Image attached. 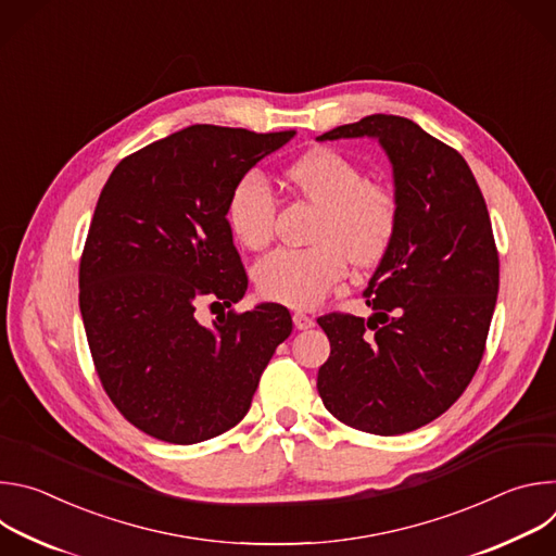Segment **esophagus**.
<instances>
[{"label": "esophagus", "instance_id": "esophagus-1", "mask_svg": "<svg viewBox=\"0 0 556 556\" xmlns=\"http://www.w3.org/2000/svg\"><path fill=\"white\" fill-rule=\"evenodd\" d=\"M292 321H294V328H296V330H309V328H314V319H312V316L303 314V312H294V314H292Z\"/></svg>", "mask_w": 556, "mask_h": 556}]
</instances>
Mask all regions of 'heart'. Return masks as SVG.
I'll list each match as a JSON object with an SVG mask.
<instances>
[{"label": "heart", "instance_id": "1", "mask_svg": "<svg viewBox=\"0 0 556 556\" xmlns=\"http://www.w3.org/2000/svg\"><path fill=\"white\" fill-rule=\"evenodd\" d=\"M286 182L319 206L309 249H277L255 266L260 292L288 307L319 305L343 279L348 260L371 266L389 251L399 204L393 193L365 180L350 157L321 149L312 151L286 169ZM228 224L235 240L251 251L268 247L275 232L277 202L257 174L244 176L228 198Z\"/></svg>", "mask_w": 556, "mask_h": 556}]
</instances>
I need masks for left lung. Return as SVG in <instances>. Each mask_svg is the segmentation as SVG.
Returning a JSON list of instances; mask_svg holds the SVG:
<instances>
[{
	"label": "left lung",
	"mask_w": 556,
	"mask_h": 556,
	"mask_svg": "<svg viewBox=\"0 0 556 556\" xmlns=\"http://www.w3.org/2000/svg\"><path fill=\"white\" fill-rule=\"evenodd\" d=\"M376 138L393 172L399 226L365 290L369 319L326 314L330 358L316 376L343 425L399 435L442 416L484 356L500 257L464 157L409 118L371 114L316 140Z\"/></svg>",
	"instance_id": "obj_1"
}]
</instances>
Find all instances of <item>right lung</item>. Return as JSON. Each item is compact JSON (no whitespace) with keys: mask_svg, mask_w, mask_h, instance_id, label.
<instances>
[{"mask_svg":"<svg viewBox=\"0 0 556 556\" xmlns=\"http://www.w3.org/2000/svg\"><path fill=\"white\" fill-rule=\"evenodd\" d=\"M294 134L191 125L123 157L101 191L78 305L110 401L151 438L195 444L232 429L292 332L279 303L224 307L249 288L228 198ZM202 300L223 307L213 327L197 321Z\"/></svg>","mask_w":556,"mask_h":556,"instance_id":"add662e5","label":"right lung"}]
</instances>
